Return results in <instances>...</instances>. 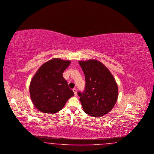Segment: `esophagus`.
Returning a JSON list of instances; mask_svg holds the SVG:
<instances>
[{"label": "esophagus", "instance_id": "esophagus-1", "mask_svg": "<svg viewBox=\"0 0 154 154\" xmlns=\"http://www.w3.org/2000/svg\"><path fill=\"white\" fill-rule=\"evenodd\" d=\"M72 91H73V92L74 93V95L76 96L77 95V90H76V88H73Z\"/></svg>", "mask_w": 154, "mask_h": 154}]
</instances>
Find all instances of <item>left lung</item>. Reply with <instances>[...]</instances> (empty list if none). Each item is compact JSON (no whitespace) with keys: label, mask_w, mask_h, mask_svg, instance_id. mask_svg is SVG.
I'll use <instances>...</instances> for the list:
<instances>
[{"label":"left lung","mask_w":154,"mask_h":154,"mask_svg":"<svg viewBox=\"0 0 154 154\" xmlns=\"http://www.w3.org/2000/svg\"><path fill=\"white\" fill-rule=\"evenodd\" d=\"M85 78L84 91L78 92L82 107L93 117L105 115L118 98V84L107 67L97 60L79 61Z\"/></svg>","instance_id":"1"}]
</instances>
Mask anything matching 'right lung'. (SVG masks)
I'll use <instances>...</instances> for the list:
<instances>
[{"mask_svg": "<svg viewBox=\"0 0 154 154\" xmlns=\"http://www.w3.org/2000/svg\"><path fill=\"white\" fill-rule=\"evenodd\" d=\"M70 63L55 58L39 68L29 85L31 99L38 110L46 113H56L74 95L63 77Z\"/></svg>", "mask_w": 154, "mask_h": 154, "instance_id": "obj_1", "label": "right lung"}]
</instances>
